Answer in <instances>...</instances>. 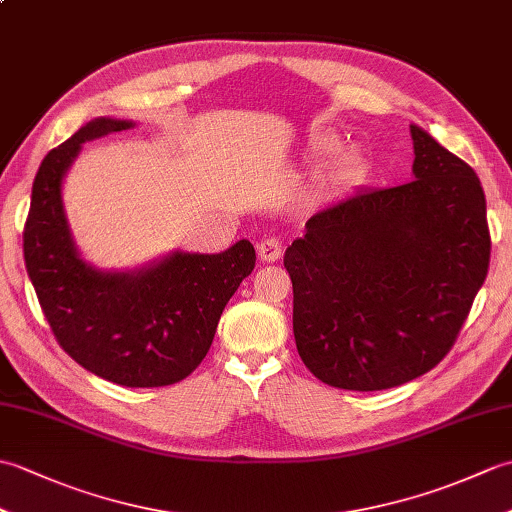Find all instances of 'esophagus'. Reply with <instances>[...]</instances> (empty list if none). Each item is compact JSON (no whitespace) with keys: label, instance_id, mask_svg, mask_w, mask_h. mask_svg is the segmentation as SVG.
<instances>
[{"label":"esophagus","instance_id":"34e87169","mask_svg":"<svg viewBox=\"0 0 512 512\" xmlns=\"http://www.w3.org/2000/svg\"><path fill=\"white\" fill-rule=\"evenodd\" d=\"M257 255L262 259L264 264H273L277 259L284 255V250H281V242L275 237H264L262 242L257 244Z\"/></svg>","mask_w":512,"mask_h":512}]
</instances>
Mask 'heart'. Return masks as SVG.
<instances>
[{
    "label": "heart",
    "instance_id": "heart-1",
    "mask_svg": "<svg viewBox=\"0 0 512 512\" xmlns=\"http://www.w3.org/2000/svg\"><path fill=\"white\" fill-rule=\"evenodd\" d=\"M339 145H341L339 138L323 134V136L312 138L310 149L314 156L328 158L334 154L336 149H339ZM369 171H372V162H369V156L365 154V149L347 147L334 156L330 171H328V182L334 189H352L367 180Z\"/></svg>",
    "mask_w": 512,
    "mask_h": 512
}]
</instances>
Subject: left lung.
Returning <instances> with one entry per match:
<instances>
[{
    "instance_id": "1",
    "label": "left lung",
    "mask_w": 512,
    "mask_h": 512,
    "mask_svg": "<svg viewBox=\"0 0 512 512\" xmlns=\"http://www.w3.org/2000/svg\"><path fill=\"white\" fill-rule=\"evenodd\" d=\"M413 180L325 206L288 246L292 330L321 383L389 389L449 354L491 262L480 178L411 125Z\"/></svg>"
}]
</instances>
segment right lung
Instances as JSON below:
<instances>
[{
  "mask_svg": "<svg viewBox=\"0 0 512 512\" xmlns=\"http://www.w3.org/2000/svg\"><path fill=\"white\" fill-rule=\"evenodd\" d=\"M129 127L132 121L94 118L48 151L32 182L24 259L54 339L68 356L116 385L165 387L202 363L224 306L253 273L255 248L239 239L217 255L176 250L127 273L83 262L63 211V178L83 143Z\"/></svg>",
  "mask_w": 512,
  "mask_h": 512,
  "instance_id": "add662e5",
  "label": "right lung"
}]
</instances>
